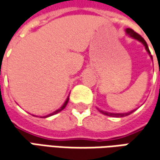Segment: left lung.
<instances>
[{"instance_id":"left-lung-1","label":"left lung","mask_w":160,"mask_h":160,"mask_svg":"<svg viewBox=\"0 0 160 160\" xmlns=\"http://www.w3.org/2000/svg\"><path fill=\"white\" fill-rule=\"evenodd\" d=\"M125 33L128 35L129 37H131V38H132L133 39H136V40H138L139 42H141V43L145 46L146 51L148 52L149 55L150 56V58L152 59V55L150 54V52H149V47H148L147 43H146V41H145V40H144V39H143L139 35V34H137L136 32L133 31L132 28H126V29H125ZM98 111H99L100 113H102L103 115H108V116H112V117H123V116H127V115H131L132 113H133V112L135 111V109H134V110H132V111L127 112V113H110V112L103 111V110H100V109H98Z\"/></svg>"}]
</instances>
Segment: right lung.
Masks as SVG:
<instances>
[{
  "mask_svg": "<svg viewBox=\"0 0 160 160\" xmlns=\"http://www.w3.org/2000/svg\"><path fill=\"white\" fill-rule=\"evenodd\" d=\"M68 101H69V96H68V98H66V100H65V102L63 103V105L61 107V108H59V109H57V110H55L54 112H52V113H51V114H49V115H44V116H40V118H47V117H49V116H52V115H56L57 113H59V112H61L62 109H64L65 108V107L67 106V104H68ZM34 116H36V115H34Z\"/></svg>",
  "mask_w": 160,
  "mask_h": 160,
  "instance_id": "obj_1",
  "label": "right lung"
}]
</instances>
